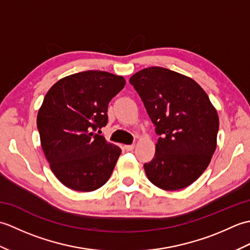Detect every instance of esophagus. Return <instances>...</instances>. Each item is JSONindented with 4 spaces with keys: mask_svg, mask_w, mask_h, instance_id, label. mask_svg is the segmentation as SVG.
<instances>
[{
    "mask_svg": "<svg viewBox=\"0 0 250 250\" xmlns=\"http://www.w3.org/2000/svg\"><path fill=\"white\" fill-rule=\"evenodd\" d=\"M125 150L126 151H132L134 149V145H125Z\"/></svg>",
    "mask_w": 250,
    "mask_h": 250,
    "instance_id": "esophagus-1",
    "label": "esophagus"
}]
</instances>
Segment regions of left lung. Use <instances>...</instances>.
Listing matches in <instances>:
<instances>
[{"instance_id": "obj_1", "label": "left lung", "mask_w": 250, "mask_h": 250, "mask_svg": "<svg viewBox=\"0 0 250 250\" xmlns=\"http://www.w3.org/2000/svg\"><path fill=\"white\" fill-rule=\"evenodd\" d=\"M156 133L155 157L144 164L158 188L175 191L194 183L217 147L219 117L200 84L168 68L151 66L131 76Z\"/></svg>"}]
</instances>
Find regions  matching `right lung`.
I'll return each instance as SVG.
<instances>
[{
	"label": "right lung",
	"instance_id": "obj_1",
	"mask_svg": "<svg viewBox=\"0 0 250 250\" xmlns=\"http://www.w3.org/2000/svg\"><path fill=\"white\" fill-rule=\"evenodd\" d=\"M125 84L122 76L86 71L61 78L46 93L37 129L50 169L65 187L89 192L109 179L121 149L95 131L107 125L108 103Z\"/></svg>",
	"mask_w": 250,
	"mask_h": 250
}]
</instances>
